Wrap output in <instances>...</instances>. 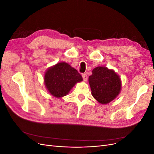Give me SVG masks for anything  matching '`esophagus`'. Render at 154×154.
Returning a JSON list of instances; mask_svg holds the SVG:
<instances>
[{"instance_id": "obj_1", "label": "esophagus", "mask_w": 154, "mask_h": 154, "mask_svg": "<svg viewBox=\"0 0 154 154\" xmlns=\"http://www.w3.org/2000/svg\"><path fill=\"white\" fill-rule=\"evenodd\" d=\"M82 78H83V81H84V82H87V81L88 77H87V75L86 74H83Z\"/></svg>"}]
</instances>
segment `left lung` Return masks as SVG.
Returning a JSON list of instances; mask_svg holds the SVG:
<instances>
[{
    "label": "left lung",
    "mask_w": 154,
    "mask_h": 154,
    "mask_svg": "<svg viewBox=\"0 0 154 154\" xmlns=\"http://www.w3.org/2000/svg\"><path fill=\"white\" fill-rule=\"evenodd\" d=\"M88 77L91 94L101 104L114 100L122 91V80L114 70L98 66L92 70Z\"/></svg>",
    "instance_id": "1"
}]
</instances>
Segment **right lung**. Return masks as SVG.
Masks as SVG:
<instances>
[{
	"mask_svg": "<svg viewBox=\"0 0 154 154\" xmlns=\"http://www.w3.org/2000/svg\"><path fill=\"white\" fill-rule=\"evenodd\" d=\"M44 80L49 94L60 98L66 96L76 83L83 81V78L76 69L62 62L46 70Z\"/></svg>",
	"mask_w": 154,
	"mask_h": 154,
	"instance_id": "1",
	"label": "right lung"
}]
</instances>
